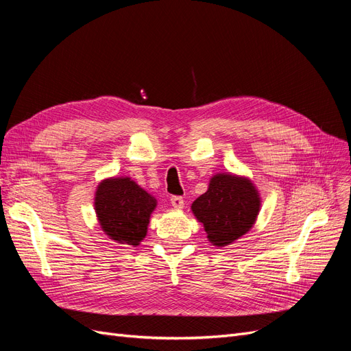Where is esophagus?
Here are the masks:
<instances>
[{
    "label": "esophagus",
    "mask_w": 351,
    "mask_h": 351,
    "mask_svg": "<svg viewBox=\"0 0 351 351\" xmlns=\"http://www.w3.org/2000/svg\"><path fill=\"white\" fill-rule=\"evenodd\" d=\"M171 205H173L176 209H183L184 200H183L182 196H173V197H171Z\"/></svg>",
    "instance_id": "34e87169"
}]
</instances>
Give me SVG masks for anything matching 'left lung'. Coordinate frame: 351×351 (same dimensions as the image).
Listing matches in <instances>:
<instances>
[{
	"label": "left lung",
	"mask_w": 351,
	"mask_h": 351,
	"mask_svg": "<svg viewBox=\"0 0 351 351\" xmlns=\"http://www.w3.org/2000/svg\"><path fill=\"white\" fill-rule=\"evenodd\" d=\"M261 210V196L247 177L218 173L209 180L208 190L193 204L192 212L204 224L212 246L234 243L254 226Z\"/></svg>",
	"instance_id": "1"
}]
</instances>
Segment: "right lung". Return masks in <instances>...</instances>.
Listing matches in <instances>:
<instances>
[{"label":"right lung","instance_id":"obj_1","mask_svg":"<svg viewBox=\"0 0 351 351\" xmlns=\"http://www.w3.org/2000/svg\"><path fill=\"white\" fill-rule=\"evenodd\" d=\"M93 205L105 234L120 244L137 246L146 237L156 199L130 177H111L98 184Z\"/></svg>","mask_w":351,"mask_h":351}]
</instances>
